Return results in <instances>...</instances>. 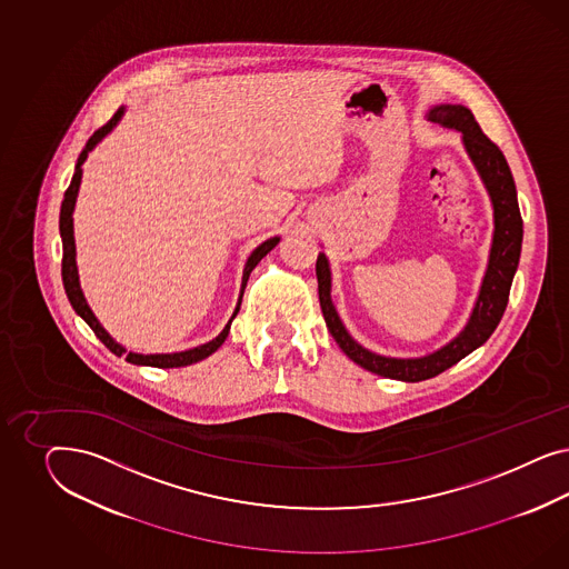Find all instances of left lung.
<instances>
[{"label":"left lung","instance_id":"left-lung-1","mask_svg":"<svg viewBox=\"0 0 569 569\" xmlns=\"http://www.w3.org/2000/svg\"><path fill=\"white\" fill-rule=\"evenodd\" d=\"M428 119L463 133L467 154L471 156L476 169L482 174L486 190L490 193L492 207H495V240L490 248L488 271L483 277L482 290L467 328L450 345L421 359H388V357H379L376 352H369L361 345H357L342 326L329 296L331 276H329L328 259L326 254L317 257L319 302L333 340L345 350L346 357L361 365L362 369L378 373L381 378L400 379V381H423V379L436 378L438 373L457 365L492 336L509 302V290L516 276L517 262L521 254V238H523V221L519 214L511 169L500 152L499 146L480 129L471 110L466 106L442 103L431 108Z\"/></svg>","mask_w":569,"mask_h":569}]
</instances>
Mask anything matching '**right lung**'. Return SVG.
Masks as SVG:
<instances>
[{
	"label": "right lung",
	"instance_id": "1",
	"mask_svg": "<svg viewBox=\"0 0 569 569\" xmlns=\"http://www.w3.org/2000/svg\"><path fill=\"white\" fill-rule=\"evenodd\" d=\"M122 117V108H119L114 112V117L110 121L102 124L91 138L87 139L86 150L79 154L77 160V167H74V174H72V181H70L69 190L64 191V200H62V208H60V236H62V281H64V290L69 296L70 305L77 315L83 317L89 328L93 329V333L102 340V345L114 352L117 357H124V361L133 362V365H148V367H162V369H169V367H186L191 362L202 361L207 359L208 355H212L219 346L223 345L227 333H229V326L233 321V317L238 315L241 305V296H243V288H246V281L252 273V269L259 264L262 257H267V252H271L277 246L279 238H271V240L262 241L259 248L250 254V259L246 262V269H243V279H241V292L240 300H238V307L233 317L229 319V323L224 326L223 331L210 340L208 345L198 346V348H191L186 352H172V355H136V352H127L121 345H117L108 333L106 329L100 326V321L96 319V315L91 312V309L87 307L86 298L81 292V286H79V276H77V262H74V238H72V208H74V200H77V191L81 186V164L86 162L89 150L100 141V139L119 122Z\"/></svg>",
	"mask_w": 569,
	"mask_h": 569
}]
</instances>
